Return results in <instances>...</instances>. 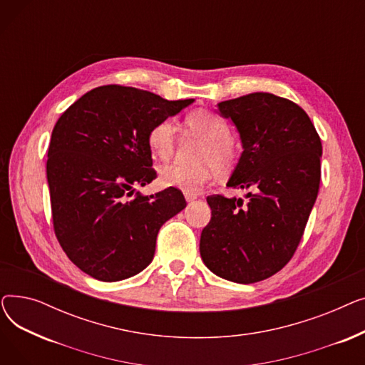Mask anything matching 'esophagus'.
Returning a JSON list of instances; mask_svg holds the SVG:
<instances>
[{
    "label": "esophagus",
    "mask_w": 365,
    "mask_h": 365,
    "mask_svg": "<svg viewBox=\"0 0 365 365\" xmlns=\"http://www.w3.org/2000/svg\"><path fill=\"white\" fill-rule=\"evenodd\" d=\"M185 200H186L187 202H190V201L197 200V195H194V194H186V192H185Z\"/></svg>",
    "instance_id": "34e87169"
}]
</instances>
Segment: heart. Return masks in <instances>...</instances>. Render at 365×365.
Instances as JSON below:
<instances>
[{
    "instance_id": "b5f03b06",
    "label": "heart",
    "mask_w": 365,
    "mask_h": 365,
    "mask_svg": "<svg viewBox=\"0 0 365 365\" xmlns=\"http://www.w3.org/2000/svg\"><path fill=\"white\" fill-rule=\"evenodd\" d=\"M185 128L207 142L201 150L200 161L207 163L195 167L168 164L160 170V180L167 187L197 194L215 176V165L219 171L231 170L237 161V149L231 139V127L217 113L197 109L185 117ZM178 142L176 125L170 120H163L148 133V145L153 155L167 161L173 157ZM210 164L208 165L207 163ZM214 165L212 166L211 164Z\"/></svg>"
}]
</instances>
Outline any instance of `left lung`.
<instances>
[{
    "mask_svg": "<svg viewBox=\"0 0 365 365\" xmlns=\"http://www.w3.org/2000/svg\"><path fill=\"white\" fill-rule=\"evenodd\" d=\"M219 110L234 121L244 148L227 186L250 192L245 202L207 197L212 219L200 252L216 275L253 284L281 271L296 252L318 195L322 145L308 113L272 93L225 101Z\"/></svg>",
    "mask_w": 365,
    "mask_h": 365,
    "instance_id": "8db88e82",
    "label": "left lung"
}]
</instances>
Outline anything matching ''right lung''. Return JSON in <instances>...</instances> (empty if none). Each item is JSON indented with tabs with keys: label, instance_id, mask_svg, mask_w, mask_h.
Instances as JSON below:
<instances>
[{
	"label": "right lung",
	"instance_id": "right-lung-1",
	"mask_svg": "<svg viewBox=\"0 0 365 365\" xmlns=\"http://www.w3.org/2000/svg\"><path fill=\"white\" fill-rule=\"evenodd\" d=\"M192 102L110 84L90 90L57 120L47 158L53 227L87 275L112 282L143 271L160 227L186 207L179 189L142 195L134 186L157 178L149 130Z\"/></svg>",
	"mask_w": 365,
	"mask_h": 365
}]
</instances>
